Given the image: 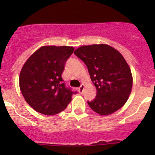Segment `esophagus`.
<instances>
[{
    "label": "esophagus",
    "instance_id": "1",
    "mask_svg": "<svg viewBox=\"0 0 155 155\" xmlns=\"http://www.w3.org/2000/svg\"><path fill=\"white\" fill-rule=\"evenodd\" d=\"M84 84H81V85L80 87H78V91H79V92H80V93L83 92V91H84Z\"/></svg>",
    "mask_w": 155,
    "mask_h": 155
}]
</instances>
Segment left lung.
<instances>
[{
    "instance_id": "8db88e82",
    "label": "left lung",
    "mask_w": 155,
    "mask_h": 155,
    "mask_svg": "<svg viewBox=\"0 0 155 155\" xmlns=\"http://www.w3.org/2000/svg\"><path fill=\"white\" fill-rule=\"evenodd\" d=\"M74 53L87 66L96 87L95 98L87 101L91 109L106 116L123 107L131 92L133 78L121 53L105 44L81 46Z\"/></svg>"
}]
</instances>
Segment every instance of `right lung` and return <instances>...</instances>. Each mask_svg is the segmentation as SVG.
Instances as JSON below:
<instances>
[{"label":"right lung","instance_id":"add662e5","mask_svg":"<svg viewBox=\"0 0 155 155\" xmlns=\"http://www.w3.org/2000/svg\"><path fill=\"white\" fill-rule=\"evenodd\" d=\"M73 52L71 46H42L22 67L19 76L20 89L27 103L38 113H61L77 93L66 86L61 77Z\"/></svg>","mask_w":155,"mask_h":155}]
</instances>
